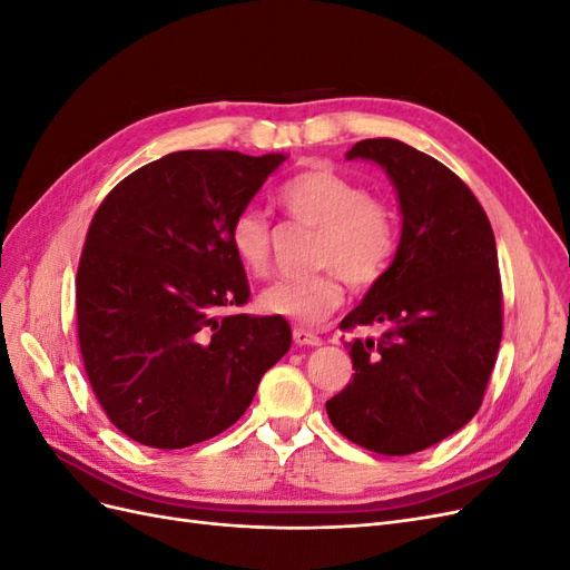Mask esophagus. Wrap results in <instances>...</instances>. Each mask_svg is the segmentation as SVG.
<instances>
[{
    "label": "esophagus",
    "mask_w": 570,
    "mask_h": 570,
    "mask_svg": "<svg viewBox=\"0 0 570 570\" xmlns=\"http://www.w3.org/2000/svg\"><path fill=\"white\" fill-rule=\"evenodd\" d=\"M292 337H295V344H299V347H318L321 344V337L314 331H306V327H295Z\"/></svg>",
    "instance_id": "esophagus-1"
}]
</instances>
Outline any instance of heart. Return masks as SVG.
<instances>
[{
	"instance_id": "heart-1",
	"label": "heart",
	"mask_w": 570,
	"mask_h": 570,
	"mask_svg": "<svg viewBox=\"0 0 570 570\" xmlns=\"http://www.w3.org/2000/svg\"><path fill=\"white\" fill-rule=\"evenodd\" d=\"M285 214L318 228L314 264L318 271L283 278L262 295L268 314L299 323H321L344 299V278L352 285H373L385 273L396 249V226L387 204L366 185L335 168H308L278 189ZM230 247L252 275L271 271L273 230L264 212L239 209L228 230Z\"/></svg>"
}]
</instances>
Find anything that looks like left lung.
<instances>
[{
  "instance_id": "1",
  "label": "left lung",
  "mask_w": 570,
  "mask_h": 570,
  "mask_svg": "<svg viewBox=\"0 0 570 570\" xmlns=\"http://www.w3.org/2000/svg\"><path fill=\"white\" fill-rule=\"evenodd\" d=\"M347 159L387 170L402 237L390 268L340 323H381L385 333L344 344L354 375L325 411L350 442L406 456L461 430L485 396L502 342L494 233L469 185L428 154L373 137Z\"/></svg>"
}]
</instances>
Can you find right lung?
Returning a JSON list of instances; mask_svg holds the SVG:
<instances>
[{
	"mask_svg": "<svg viewBox=\"0 0 570 570\" xmlns=\"http://www.w3.org/2000/svg\"><path fill=\"white\" fill-rule=\"evenodd\" d=\"M285 154L187 149L120 180L76 275L82 366L109 421L154 450L216 438L287 354L283 316L226 314L249 283L228 230Z\"/></svg>",
	"mask_w": 570,
	"mask_h": 570,
	"instance_id": "1",
	"label": "right lung"
}]
</instances>
